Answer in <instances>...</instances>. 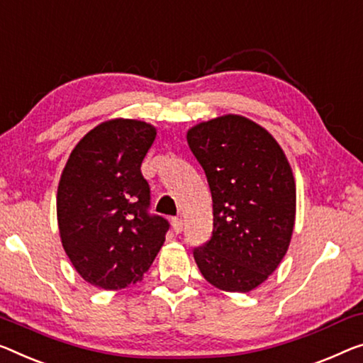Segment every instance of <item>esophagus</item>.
I'll use <instances>...</instances> for the list:
<instances>
[{
  "instance_id": "1",
  "label": "esophagus",
  "mask_w": 363,
  "mask_h": 363,
  "mask_svg": "<svg viewBox=\"0 0 363 363\" xmlns=\"http://www.w3.org/2000/svg\"><path fill=\"white\" fill-rule=\"evenodd\" d=\"M171 223H172V230H174L176 233H181V231H182V226H184L182 220H181V218H177V216H174V218L171 220Z\"/></svg>"
}]
</instances>
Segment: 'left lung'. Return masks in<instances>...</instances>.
Instances as JSON below:
<instances>
[{"mask_svg": "<svg viewBox=\"0 0 363 363\" xmlns=\"http://www.w3.org/2000/svg\"><path fill=\"white\" fill-rule=\"evenodd\" d=\"M187 143L213 200L212 236L194 247V259L216 289L246 294L289 250L296 205L291 167L272 135L241 116L199 123Z\"/></svg>", "mask_w": 363, "mask_h": 363, "instance_id": "left-lung-1", "label": "left lung"}]
</instances>
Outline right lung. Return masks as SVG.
<instances>
[{
    "label": "right lung",
    "instance_id": "1",
    "mask_svg": "<svg viewBox=\"0 0 363 363\" xmlns=\"http://www.w3.org/2000/svg\"><path fill=\"white\" fill-rule=\"evenodd\" d=\"M150 123L116 118L86 133L62 172L57 216L62 245L86 282L121 290L142 280L169 221L150 213L142 161L155 142Z\"/></svg>",
    "mask_w": 363,
    "mask_h": 363
}]
</instances>
